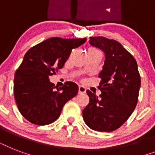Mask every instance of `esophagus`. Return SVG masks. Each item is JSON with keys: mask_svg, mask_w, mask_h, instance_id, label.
Instances as JSON below:
<instances>
[{"mask_svg": "<svg viewBox=\"0 0 155 155\" xmlns=\"http://www.w3.org/2000/svg\"><path fill=\"white\" fill-rule=\"evenodd\" d=\"M86 92V88L84 87L83 85H80L79 86V93H85Z\"/></svg>", "mask_w": 155, "mask_h": 155, "instance_id": "34e87169", "label": "esophagus"}]
</instances>
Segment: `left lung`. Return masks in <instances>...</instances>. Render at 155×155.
Instances as JSON below:
<instances>
[{
  "label": "left lung",
  "mask_w": 155,
  "mask_h": 155,
  "mask_svg": "<svg viewBox=\"0 0 155 155\" xmlns=\"http://www.w3.org/2000/svg\"><path fill=\"white\" fill-rule=\"evenodd\" d=\"M89 43L104 53L98 97L87 90L89 103L83 110L86 125L100 132H112L120 127L132 114L138 101L141 77L137 62L117 41L90 37Z\"/></svg>",
  "instance_id": "8db88e82"
}]
</instances>
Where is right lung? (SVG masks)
Returning a JSON list of instances; mask_svg holds the SVG:
<instances>
[{
	"label": "right lung",
	"instance_id": "add662e5",
	"mask_svg": "<svg viewBox=\"0 0 155 155\" xmlns=\"http://www.w3.org/2000/svg\"><path fill=\"white\" fill-rule=\"evenodd\" d=\"M86 40V38H51L25 53L15 72L13 92L18 110L30 122L38 125L54 122L59 117L64 104L77 95L76 84L66 82L58 88L50 81L49 76L55 75L72 49Z\"/></svg>",
	"mask_w": 155,
	"mask_h": 155
}]
</instances>
